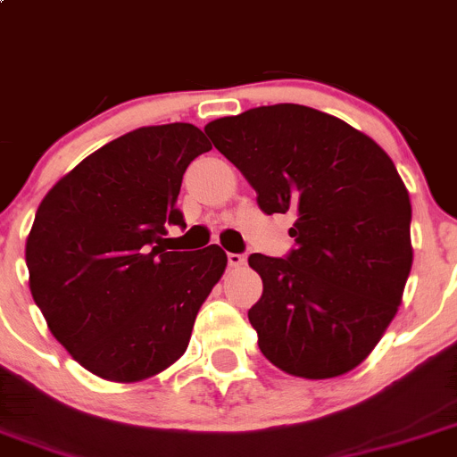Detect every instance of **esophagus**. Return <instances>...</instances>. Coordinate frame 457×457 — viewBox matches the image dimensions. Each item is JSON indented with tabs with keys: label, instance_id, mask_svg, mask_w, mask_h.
<instances>
[{
	"label": "esophagus",
	"instance_id": "esophagus-1",
	"mask_svg": "<svg viewBox=\"0 0 457 457\" xmlns=\"http://www.w3.org/2000/svg\"><path fill=\"white\" fill-rule=\"evenodd\" d=\"M228 263L229 268H243L245 265V254H234V252H229Z\"/></svg>",
	"mask_w": 457,
	"mask_h": 457
}]
</instances>
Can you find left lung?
<instances>
[{"label":"left lung","instance_id":"left-lung-1","mask_svg":"<svg viewBox=\"0 0 457 457\" xmlns=\"http://www.w3.org/2000/svg\"><path fill=\"white\" fill-rule=\"evenodd\" d=\"M265 214H290L286 259L250 254L263 295L247 310L277 369L328 379L370 355L413 263L411 201L388 154L303 104L256 106L205 127Z\"/></svg>","mask_w":457,"mask_h":457}]
</instances>
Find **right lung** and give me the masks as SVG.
I'll return each mask as SVG.
<instances>
[{
	"label": "right lung",
	"instance_id": "right-lung-1",
	"mask_svg": "<svg viewBox=\"0 0 457 457\" xmlns=\"http://www.w3.org/2000/svg\"><path fill=\"white\" fill-rule=\"evenodd\" d=\"M187 122L140 127L84 158L39 203L26 238L29 286L62 346L93 375L140 382L185 351L223 277L219 245L167 252L189 162L210 152Z\"/></svg>",
	"mask_w": 457,
	"mask_h": 457
}]
</instances>
